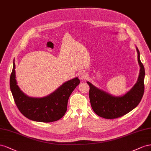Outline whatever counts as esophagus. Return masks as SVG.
I'll list each match as a JSON object with an SVG mask.
<instances>
[{"label":"esophagus","mask_w":151,"mask_h":151,"mask_svg":"<svg viewBox=\"0 0 151 151\" xmlns=\"http://www.w3.org/2000/svg\"><path fill=\"white\" fill-rule=\"evenodd\" d=\"M87 74L86 73L85 71H81L79 73V78L81 80H85L87 78Z\"/></svg>","instance_id":"34e87169"}]
</instances>
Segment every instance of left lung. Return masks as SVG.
Instances as JSON below:
<instances>
[{
	"instance_id": "8db88e82",
	"label": "left lung",
	"mask_w": 151,
	"mask_h": 151,
	"mask_svg": "<svg viewBox=\"0 0 151 151\" xmlns=\"http://www.w3.org/2000/svg\"><path fill=\"white\" fill-rule=\"evenodd\" d=\"M138 63L140 66L139 75L135 84L125 94L114 96L95 87L87 81L90 87L89 98L95 113L106 119L121 117L133 110L139 104L144 92L145 70L140 59V52L136 47Z\"/></svg>"
}]
</instances>
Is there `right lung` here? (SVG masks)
<instances>
[{"label": "right lung", "instance_id": "obj_1", "mask_svg": "<svg viewBox=\"0 0 151 151\" xmlns=\"http://www.w3.org/2000/svg\"><path fill=\"white\" fill-rule=\"evenodd\" d=\"M80 83L78 77L64 82L50 94L44 97H32L21 90L16 80L15 64L10 76V88L19 111L32 121L44 123L55 122L66 113L68 99Z\"/></svg>", "mask_w": 151, "mask_h": 151}]
</instances>
